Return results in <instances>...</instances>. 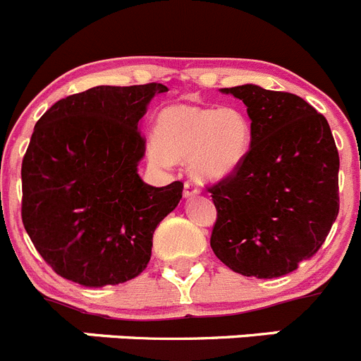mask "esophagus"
<instances>
[{
    "label": "esophagus",
    "mask_w": 361,
    "mask_h": 361,
    "mask_svg": "<svg viewBox=\"0 0 361 361\" xmlns=\"http://www.w3.org/2000/svg\"><path fill=\"white\" fill-rule=\"evenodd\" d=\"M199 193V186L195 183H191V180H186L184 183V197H193Z\"/></svg>",
    "instance_id": "34e87169"
}]
</instances>
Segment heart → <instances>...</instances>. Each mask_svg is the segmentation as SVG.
<instances>
[{"label":"heart","mask_w":361,"mask_h":361,"mask_svg":"<svg viewBox=\"0 0 361 361\" xmlns=\"http://www.w3.org/2000/svg\"><path fill=\"white\" fill-rule=\"evenodd\" d=\"M251 141V121L240 108L175 103L159 111L148 157L161 166L188 161L197 178L219 180L240 168Z\"/></svg>","instance_id":"1"}]
</instances>
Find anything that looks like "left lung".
I'll return each instance as SVG.
<instances>
[{
  "label": "left lung",
  "mask_w": 361,
  "mask_h": 361,
  "mask_svg": "<svg viewBox=\"0 0 361 361\" xmlns=\"http://www.w3.org/2000/svg\"><path fill=\"white\" fill-rule=\"evenodd\" d=\"M253 128L238 170L208 186L213 253L235 273L276 279L317 255L340 212V157L329 123L307 101L257 85L224 88Z\"/></svg>",
  "instance_id": "8db88e82"
}]
</instances>
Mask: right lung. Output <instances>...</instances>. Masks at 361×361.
I'll list each match as a JSON object with an SVG mask.
<instances>
[{"instance_id":"add662e5","label":"right lung","mask_w":361,"mask_h":361,"mask_svg":"<svg viewBox=\"0 0 361 361\" xmlns=\"http://www.w3.org/2000/svg\"><path fill=\"white\" fill-rule=\"evenodd\" d=\"M161 82L95 86L57 101L36 123L21 164V220L57 275L85 288L139 276L153 231L183 197L180 180L142 183L139 130Z\"/></svg>"}]
</instances>
